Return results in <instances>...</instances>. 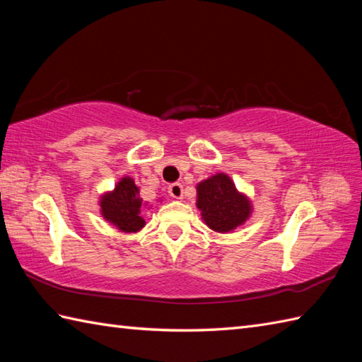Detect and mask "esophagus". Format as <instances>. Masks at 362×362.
<instances>
[{"label":"esophagus","instance_id":"1","mask_svg":"<svg viewBox=\"0 0 362 362\" xmlns=\"http://www.w3.org/2000/svg\"><path fill=\"white\" fill-rule=\"evenodd\" d=\"M168 191H169V196L174 197V199H182L183 197V187L180 185V183H173V185H169Z\"/></svg>","mask_w":362,"mask_h":362}]
</instances>
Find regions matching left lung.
<instances>
[{
	"label": "left lung",
	"instance_id": "obj_1",
	"mask_svg": "<svg viewBox=\"0 0 362 362\" xmlns=\"http://www.w3.org/2000/svg\"><path fill=\"white\" fill-rule=\"evenodd\" d=\"M196 205L206 227L218 233H230L250 218V199L236 189L233 180L218 173L197 183Z\"/></svg>",
	"mask_w": 362,
	"mask_h": 362
}]
</instances>
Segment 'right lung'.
Wrapping results in <instances>:
<instances>
[{"instance_id": "1", "label": "right lung", "mask_w": 362, "mask_h": 362, "mask_svg": "<svg viewBox=\"0 0 362 362\" xmlns=\"http://www.w3.org/2000/svg\"><path fill=\"white\" fill-rule=\"evenodd\" d=\"M99 206L103 218L122 233H136L146 224L141 216L140 188L135 185L132 177H122L115 189L104 193L99 199Z\"/></svg>"}]
</instances>
